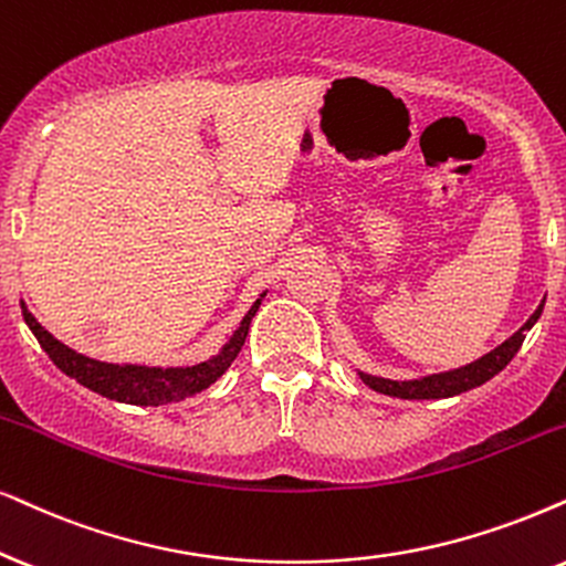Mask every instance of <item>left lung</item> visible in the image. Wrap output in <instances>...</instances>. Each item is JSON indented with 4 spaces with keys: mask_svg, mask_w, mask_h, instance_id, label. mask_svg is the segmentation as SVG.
Listing matches in <instances>:
<instances>
[{
    "mask_svg": "<svg viewBox=\"0 0 566 566\" xmlns=\"http://www.w3.org/2000/svg\"><path fill=\"white\" fill-rule=\"evenodd\" d=\"M543 303L546 297L541 300V305L535 307V313L531 318L522 324L517 332H514L510 339L502 342L499 347H493L489 355L478 357L475 363H468V366L454 368V370H443V374H431L423 378H412V381H391V378H381V376H370L357 370V376L363 378V384L370 386L374 391H381L386 397H399V399H441V397H454L462 395V391L475 389L485 381H491L493 376L502 374V370L510 366V360L517 355V349L525 342V334L535 326V321L541 318L543 313Z\"/></svg>",
    "mask_w": 566,
    "mask_h": 566,
    "instance_id": "left-lung-1",
    "label": "left lung"
}]
</instances>
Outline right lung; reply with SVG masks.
I'll use <instances>...</instances> for the list:
<instances>
[{
	"label": "right lung",
	"mask_w": 566,
	"mask_h": 566,
	"mask_svg": "<svg viewBox=\"0 0 566 566\" xmlns=\"http://www.w3.org/2000/svg\"><path fill=\"white\" fill-rule=\"evenodd\" d=\"M266 297V292L250 305L245 318L240 321V326L234 328L224 347L209 360L198 363V366H185V368H151V366H133V363H102L85 357L67 345H62L60 339H54V334H49L44 326L35 321V316L28 311L25 303L23 318L28 328H31L39 345L44 347V353L52 357V363L62 370L64 376L75 378L77 384H83L85 389L96 391L106 399L125 405H140V407H159L169 402H180L185 397L198 395V391L209 389L217 378L224 376V370L232 366V360L245 345V336L253 321L255 311H259L261 300Z\"/></svg>",
	"instance_id": "right-lung-1"
}]
</instances>
